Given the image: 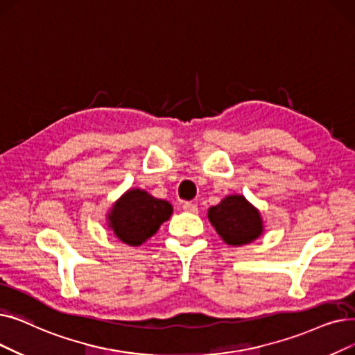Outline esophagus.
<instances>
[{
    "instance_id": "34e87169",
    "label": "esophagus",
    "mask_w": 355,
    "mask_h": 355,
    "mask_svg": "<svg viewBox=\"0 0 355 355\" xmlns=\"http://www.w3.org/2000/svg\"><path fill=\"white\" fill-rule=\"evenodd\" d=\"M182 210L184 211H189V213H197L198 211V207L196 203H191V202H186L182 205Z\"/></svg>"
}]
</instances>
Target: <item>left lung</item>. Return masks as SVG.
<instances>
[{
    "label": "left lung",
    "instance_id": "1",
    "mask_svg": "<svg viewBox=\"0 0 355 355\" xmlns=\"http://www.w3.org/2000/svg\"><path fill=\"white\" fill-rule=\"evenodd\" d=\"M207 216L216 232L227 245L251 243L264 232L258 209L241 194L226 196L219 205L209 209Z\"/></svg>",
    "mask_w": 355,
    "mask_h": 355
}]
</instances>
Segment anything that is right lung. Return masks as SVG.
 <instances>
[{
  "mask_svg": "<svg viewBox=\"0 0 355 355\" xmlns=\"http://www.w3.org/2000/svg\"><path fill=\"white\" fill-rule=\"evenodd\" d=\"M173 214L166 200L155 198L145 190L130 189L113 205L107 214L113 234L130 246H139Z\"/></svg>",
  "mask_w": 355,
  "mask_h": 355,
  "instance_id": "right-lung-1",
  "label": "right lung"
}]
</instances>
